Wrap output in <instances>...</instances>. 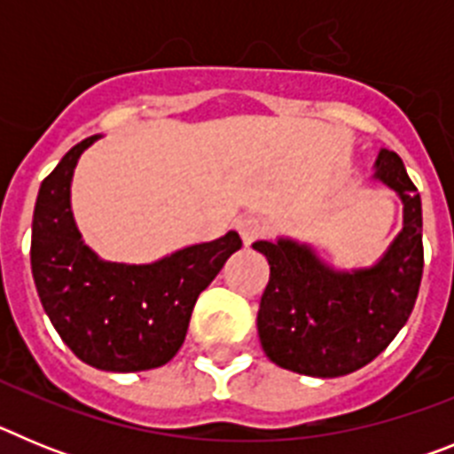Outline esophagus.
<instances>
[{
	"label": "esophagus",
	"mask_w": 454,
	"mask_h": 454,
	"mask_svg": "<svg viewBox=\"0 0 454 454\" xmlns=\"http://www.w3.org/2000/svg\"><path fill=\"white\" fill-rule=\"evenodd\" d=\"M236 227H239V234L246 246H250V243H254L256 239H262L266 234V223L259 215H240Z\"/></svg>",
	"instance_id": "obj_1"
}]
</instances>
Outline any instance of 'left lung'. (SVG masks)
Returning <instances> with one entry per match:
<instances>
[{"label": "left lung", "mask_w": 454, "mask_h": 454, "mask_svg": "<svg viewBox=\"0 0 454 454\" xmlns=\"http://www.w3.org/2000/svg\"><path fill=\"white\" fill-rule=\"evenodd\" d=\"M372 177L403 200V230L375 266L336 270L291 239L252 246L270 266L256 330L277 366L309 377L348 375L371 364L407 323L423 277L420 195L391 150H380Z\"/></svg>", "instance_id": "obj_1"}]
</instances>
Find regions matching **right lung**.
Masks as SVG:
<instances>
[{"instance_id":"add662e5","label":"right lung","mask_w":454,"mask_h":454,"mask_svg":"<svg viewBox=\"0 0 454 454\" xmlns=\"http://www.w3.org/2000/svg\"><path fill=\"white\" fill-rule=\"evenodd\" d=\"M98 138L77 143L40 184L31 272L54 330L82 362L111 372L150 371L177 355L198 295L243 243L227 231L154 263L99 259L82 240L70 207L74 166Z\"/></svg>"}]
</instances>
